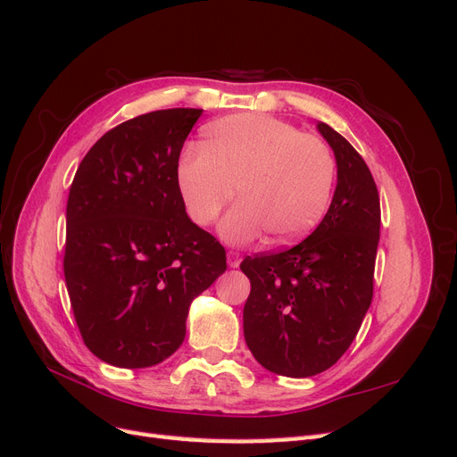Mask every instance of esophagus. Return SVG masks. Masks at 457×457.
I'll return each instance as SVG.
<instances>
[{
    "label": "esophagus",
    "instance_id": "34e87169",
    "mask_svg": "<svg viewBox=\"0 0 457 457\" xmlns=\"http://www.w3.org/2000/svg\"><path fill=\"white\" fill-rule=\"evenodd\" d=\"M227 257H228V265H230L232 269H237V267L240 265L242 255H240L238 252H228V253H227Z\"/></svg>",
    "mask_w": 457,
    "mask_h": 457
}]
</instances>
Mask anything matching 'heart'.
Here are the masks:
<instances>
[{
    "mask_svg": "<svg viewBox=\"0 0 457 457\" xmlns=\"http://www.w3.org/2000/svg\"><path fill=\"white\" fill-rule=\"evenodd\" d=\"M334 152L320 137L282 120L234 114L210 123L198 152L177 165V187L188 217L212 225L234 198L220 223L230 244H250L269 232L274 244L301 240L320 223L336 185Z\"/></svg>",
    "mask_w": 457,
    "mask_h": 457,
    "instance_id": "b5f03b06",
    "label": "heart"
}]
</instances>
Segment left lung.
I'll use <instances>...</instances> for the list:
<instances>
[{"mask_svg":"<svg viewBox=\"0 0 457 457\" xmlns=\"http://www.w3.org/2000/svg\"><path fill=\"white\" fill-rule=\"evenodd\" d=\"M337 162V187L322 223L282 252L242 261L252 282L244 337L255 361L286 378H311L351 347L370 309L379 244L376 181L353 145L318 123Z\"/></svg>","mask_w":457,"mask_h":457,"instance_id":"obj_1","label":"left lung"}]
</instances>
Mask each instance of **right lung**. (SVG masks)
<instances>
[{"label": "right lung", "instance_id": "add662e5", "mask_svg": "<svg viewBox=\"0 0 457 457\" xmlns=\"http://www.w3.org/2000/svg\"><path fill=\"white\" fill-rule=\"evenodd\" d=\"M200 108L156 110L106 131L81 160L66 204L64 280L86 347L148 368L185 339L188 307L227 270L192 223L177 165Z\"/></svg>", "mask_w": 457, "mask_h": 457}]
</instances>
